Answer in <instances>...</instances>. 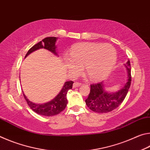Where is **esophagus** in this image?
Segmentation results:
<instances>
[{"label": "esophagus", "instance_id": "esophagus-1", "mask_svg": "<svg viewBox=\"0 0 150 150\" xmlns=\"http://www.w3.org/2000/svg\"><path fill=\"white\" fill-rule=\"evenodd\" d=\"M81 85V83H78V82H75L74 83H73V87L75 88V87H79V86Z\"/></svg>", "mask_w": 150, "mask_h": 150}]
</instances>
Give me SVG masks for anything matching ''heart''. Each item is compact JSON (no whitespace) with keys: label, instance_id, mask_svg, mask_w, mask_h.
I'll return each mask as SVG.
<instances>
[{"label":"heart","instance_id":"1","mask_svg":"<svg viewBox=\"0 0 150 150\" xmlns=\"http://www.w3.org/2000/svg\"><path fill=\"white\" fill-rule=\"evenodd\" d=\"M65 59V65L73 73L80 72V67L91 81L106 77L116 60V52L112 45L98 43H81L73 46Z\"/></svg>","mask_w":150,"mask_h":150}]
</instances>
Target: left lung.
Listing matches in <instances>:
<instances>
[{
    "mask_svg": "<svg viewBox=\"0 0 150 150\" xmlns=\"http://www.w3.org/2000/svg\"><path fill=\"white\" fill-rule=\"evenodd\" d=\"M125 66L128 72V80L125 85L117 92H106L103 81L91 85L90 93L85 103L91 110L97 113H107L118 107L123 102L128 92L132 81L130 60L126 62Z\"/></svg>",
    "mask_w": 150,
    "mask_h": 150,
    "instance_id": "1",
    "label": "left lung"
}]
</instances>
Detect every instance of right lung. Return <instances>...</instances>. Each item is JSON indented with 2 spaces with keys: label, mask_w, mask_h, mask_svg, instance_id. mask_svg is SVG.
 Here are the masks:
<instances>
[{
  "label": "right lung",
  "mask_w": 150,
  "mask_h": 150,
  "mask_svg": "<svg viewBox=\"0 0 150 150\" xmlns=\"http://www.w3.org/2000/svg\"><path fill=\"white\" fill-rule=\"evenodd\" d=\"M56 37H47L43 39L42 41H40L38 44H35L28 50L26 55V57L32 52L34 51L44 48L45 50H49L50 52H52L55 55H57L56 52V46H55V42H56ZM73 84V81H66L64 85L61 90L59 93L55 96L54 99L50 102L44 104H35L30 101L28 99L26 95L23 93L24 97L27 102V104L35 112L38 114L40 115H43L45 116H52L57 115L62 112L65 108L67 104V93L69 89H71ZM23 92V91H22Z\"/></svg>",
  "instance_id": "right-lung-1"
}]
</instances>
